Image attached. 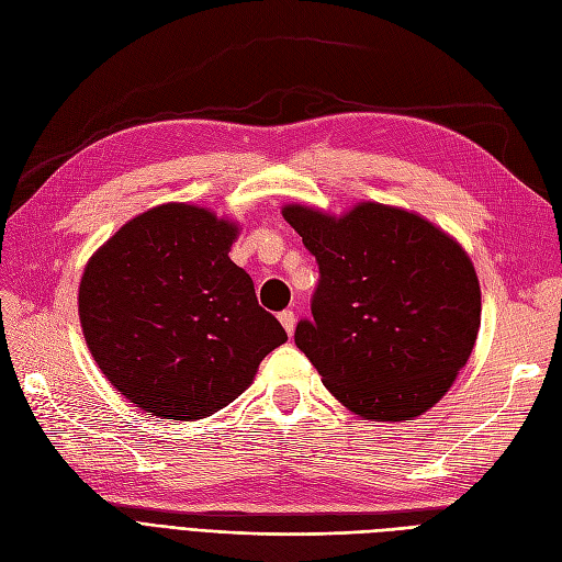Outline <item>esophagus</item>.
Wrapping results in <instances>:
<instances>
[{"label":"esophagus","mask_w":562,"mask_h":562,"mask_svg":"<svg viewBox=\"0 0 562 562\" xmlns=\"http://www.w3.org/2000/svg\"><path fill=\"white\" fill-rule=\"evenodd\" d=\"M279 321H281V326L285 328V333L293 335V330H295V314L291 310H285V312L279 314Z\"/></svg>","instance_id":"obj_1"}]
</instances>
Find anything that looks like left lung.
Returning <instances> with one entry per match:
<instances>
[{
  "label": "left lung",
  "instance_id": "1",
  "mask_svg": "<svg viewBox=\"0 0 562 562\" xmlns=\"http://www.w3.org/2000/svg\"><path fill=\"white\" fill-rule=\"evenodd\" d=\"M318 262L312 318L295 345L351 413L403 422L427 413L469 361L481 285L467 250L417 213L363 201L345 215L281 209Z\"/></svg>",
  "mask_w": 562,
  "mask_h": 562
}]
</instances>
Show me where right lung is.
<instances>
[{
    "label": "right lung",
    "mask_w": 562,
    "mask_h": 562,
    "mask_svg": "<svg viewBox=\"0 0 562 562\" xmlns=\"http://www.w3.org/2000/svg\"><path fill=\"white\" fill-rule=\"evenodd\" d=\"M239 225L161 203L100 246L79 283V321L110 384L161 419L211 417L250 386L288 335L229 260Z\"/></svg>",
    "instance_id": "1"
}]
</instances>
